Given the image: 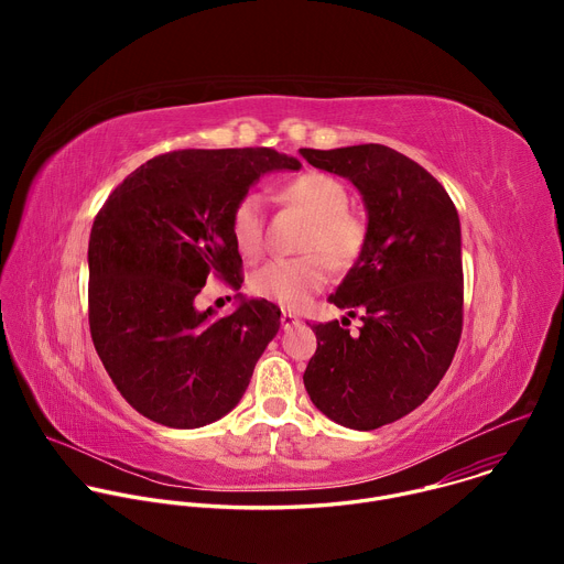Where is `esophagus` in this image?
Instances as JSON below:
<instances>
[{
  "label": "esophagus",
  "instance_id": "34e87169",
  "mask_svg": "<svg viewBox=\"0 0 564 564\" xmlns=\"http://www.w3.org/2000/svg\"><path fill=\"white\" fill-rule=\"evenodd\" d=\"M296 324H299V318H296L292 312H285V310L281 312V328H283V330H290V328L296 326Z\"/></svg>",
  "mask_w": 564,
  "mask_h": 564
}]
</instances>
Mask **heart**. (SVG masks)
Wrapping results in <instances>:
<instances>
[{"instance_id": "heart-1", "label": "heart", "mask_w": 564, "mask_h": 564, "mask_svg": "<svg viewBox=\"0 0 564 564\" xmlns=\"http://www.w3.org/2000/svg\"><path fill=\"white\" fill-rule=\"evenodd\" d=\"M283 198L301 209L312 223L303 238V252H321L335 268L350 265L366 240L364 223L348 212V189L328 174H303L283 187ZM231 236L236 248L248 259L263 250V203L257 194H246L231 212ZM328 263L318 254L299 259H274L250 279L254 296L281 307H303L307 299L324 288Z\"/></svg>"}]
</instances>
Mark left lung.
<instances>
[{
    "instance_id": "obj_1",
    "label": "left lung",
    "mask_w": 564,
    "mask_h": 564,
    "mask_svg": "<svg viewBox=\"0 0 564 564\" xmlns=\"http://www.w3.org/2000/svg\"><path fill=\"white\" fill-rule=\"evenodd\" d=\"M301 155L350 181L368 218L364 248L328 299L348 316L361 312V328L350 335L339 321L314 326L318 346L303 383L326 417L372 431L422 406L453 361L464 296L459 216L446 189L390 147Z\"/></svg>"
}]
</instances>
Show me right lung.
<instances>
[{"instance_id":"right-lung-1","label":"right lung","mask_w":564,"mask_h":564,"mask_svg":"<svg viewBox=\"0 0 564 564\" xmlns=\"http://www.w3.org/2000/svg\"><path fill=\"white\" fill-rule=\"evenodd\" d=\"M301 163L270 147L183 149L129 174L89 238V326L111 381L142 417L200 429L227 415L281 326V310L243 299L229 316L198 310L209 274L236 290L231 212L270 172Z\"/></svg>"}]
</instances>
